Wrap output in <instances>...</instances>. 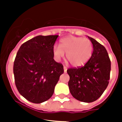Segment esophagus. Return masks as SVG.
I'll return each mask as SVG.
<instances>
[{
	"instance_id": "obj_1",
	"label": "esophagus",
	"mask_w": 122,
	"mask_h": 122,
	"mask_svg": "<svg viewBox=\"0 0 122 122\" xmlns=\"http://www.w3.org/2000/svg\"><path fill=\"white\" fill-rule=\"evenodd\" d=\"M64 71H65V72H66L67 71V68L65 66H64Z\"/></svg>"
}]
</instances>
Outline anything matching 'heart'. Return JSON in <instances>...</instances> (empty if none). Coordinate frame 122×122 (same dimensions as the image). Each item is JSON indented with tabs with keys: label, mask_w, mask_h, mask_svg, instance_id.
<instances>
[{
	"label": "heart",
	"mask_w": 122,
	"mask_h": 122,
	"mask_svg": "<svg viewBox=\"0 0 122 122\" xmlns=\"http://www.w3.org/2000/svg\"><path fill=\"white\" fill-rule=\"evenodd\" d=\"M93 52L92 43L89 39L68 36L61 39L59 46H54L53 54L57 60L65 56L71 65L81 66L87 63Z\"/></svg>",
	"instance_id": "heart-1"
}]
</instances>
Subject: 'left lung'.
Returning <instances> with one entry per match:
<instances>
[{
  "mask_svg": "<svg viewBox=\"0 0 122 122\" xmlns=\"http://www.w3.org/2000/svg\"><path fill=\"white\" fill-rule=\"evenodd\" d=\"M93 45L92 54L85 65L67 70L68 86L73 97L84 102H92L101 96L110 78L111 61L104 46L89 37Z\"/></svg>",
  "mask_w": 122,
  "mask_h": 122,
  "instance_id": "1",
  "label": "left lung"
}]
</instances>
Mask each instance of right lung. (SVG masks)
<instances>
[{
    "instance_id": "add662e5",
    "label": "right lung",
    "mask_w": 122,
    "mask_h": 122,
    "mask_svg": "<svg viewBox=\"0 0 122 122\" xmlns=\"http://www.w3.org/2000/svg\"><path fill=\"white\" fill-rule=\"evenodd\" d=\"M58 35H39L22 44L13 66L16 88L26 99L41 103L52 97L64 73L63 65L54 61V45Z\"/></svg>"
}]
</instances>
